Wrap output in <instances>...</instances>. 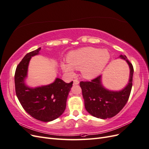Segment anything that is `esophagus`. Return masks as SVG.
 <instances>
[{
	"label": "esophagus",
	"mask_w": 149,
	"mask_h": 149,
	"mask_svg": "<svg viewBox=\"0 0 149 149\" xmlns=\"http://www.w3.org/2000/svg\"><path fill=\"white\" fill-rule=\"evenodd\" d=\"M79 83V81L77 80V79H74L73 80V85H77Z\"/></svg>",
	"instance_id": "34e87169"
}]
</instances>
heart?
<instances>
[{
  "label": "heart",
  "mask_w": 149,
  "mask_h": 149,
  "mask_svg": "<svg viewBox=\"0 0 149 149\" xmlns=\"http://www.w3.org/2000/svg\"><path fill=\"white\" fill-rule=\"evenodd\" d=\"M110 58V53L106 49L85 47L71 52L67 58L69 64L62 62L61 66L69 75L74 74V69L81 70L83 78L91 79L102 73Z\"/></svg>",
  "instance_id": "obj_1"
}]
</instances>
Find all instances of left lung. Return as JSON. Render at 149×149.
<instances>
[{
  "label": "left lung",
  "instance_id": "obj_1",
  "mask_svg": "<svg viewBox=\"0 0 149 149\" xmlns=\"http://www.w3.org/2000/svg\"><path fill=\"white\" fill-rule=\"evenodd\" d=\"M119 58L125 60L130 68L129 83L120 91H110L103 86L102 76L91 81H81L80 87L84 101V106L89 113L97 118L105 119L118 114L127 103L131 92L134 68L125 55Z\"/></svg>",
  "mask_w": 149,
  "mask_h": 149
}]
</instances>
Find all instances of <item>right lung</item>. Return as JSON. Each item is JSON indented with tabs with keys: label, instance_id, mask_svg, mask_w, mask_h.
<instances>
[{
	"label": "right lung",
	"instance_id": "1",
	"mask_svg": "<svg viewBox=\"0 0 149 149\" xmlns=\"http://www.w3.org/2000/svg\"><path fill=\"white\" fill-rule=\"evenodd\" d=\"M41 48L28 53L17 66L15 73V93L24 110L33 118L43 122L56 119L63 113L73 81L66 83L56 78L52 84L30 88L25 81L27 77L31 58L37 55Z\"/></svg>",
	"mask_w": 149,
	"mask_h": 149
}]
</instances>
